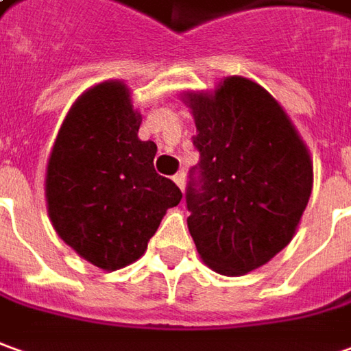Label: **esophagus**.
Instances as JSON below:
<instances>
[{
	"label": "esophagus",
	"instance_id": "1",
	"mask_svg": "<svg viewBox=\"0 0 351 351\" xmlns=\"http://www.w3.org/2000/svg\"><path fill=\"white\" fill-rule=\"evenodd\" d=\"M173 180H175V184L180 188V190H184L186 186V175L184 173H176L175 176H173Z\"/></svg>",
	"mask_w": 351,
	"mask_h": 351
}]
</instances>
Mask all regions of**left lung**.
<instances>
[{
	"mask_svg": "<svg viewBox=\"0 0 351 351\" xmlns=\"http://www.w3.org/2000/svg\"><path fill=\"white\" fill-rule=\"evenodd\" d=\"M199 163L190 171L188 230L199 257L226 276L265 265L290 244L306 211L313 165L265 88L226 76L213 94L184 92Z\"/></svg>",
	"mask_w": 351,
	"mask_h": 351,
	"instance_id": "1",
	"label": "left lung"
}]
</instances>
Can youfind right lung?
I'll return each instance as SVG.
<instances>
[{
    "instance_id": "obj_1",
    "label": "right lung",
    "mask_w": 351,
    "mask_h": 351,
    "mask_svg": "<svg viewBox=\"0 0 351 351\" xmlns=\"http://www.w3.org/2000/svg\"><path fill=\"white\" fill-rule=\"evenodd\" d=\"M142 115L121 80L80 95L59 128L45 173L51 225L76 254L104 271L144 256L178 186L157 175V145L138 138Z\"/></svg>"
}]
</instances>
